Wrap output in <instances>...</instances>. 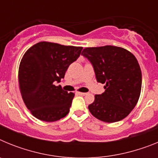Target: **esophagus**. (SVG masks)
Listing matches in <instances>:
<instances>
[{"label":"esophagus","mask_w":158,"mask_h":158,"mask_svg":"<svg viewBox=\"0 0 158 158\" xmlns=\"http://www.w3.org/2000/svg\"><path fill=\"white\" fill-rule=\"evenodd\" d=\"M77 93L79 95H81V96H86V95H87V93Z\"/></svg>","instance_id":"esophagus-1"}]
</instances>
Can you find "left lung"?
<instances>
[{
  "label": "left lung",
  "mask_w": 158,
  "mask_h": 158,
  "mask_svg": "<svg viewBox=\"0 0 158 158\" xmlns=\"http://www.w3.org/2000/svg\"><path fill=\"white\" fill-rule=\"evenodd\" d=\"M94 69L97 82L105 92L95 96L89 105L92 115L106 123L126 118L138 103L142 88V72L136 58L121 47H87L81 53Z\"/></svg>",
  "instance_id": "8db88e82"
}]
</instances>
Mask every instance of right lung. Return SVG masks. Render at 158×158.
<instances>
[{
    "instance_id": "add662e5",
    "label": "right lung",
    "mask_w": 158,
    "mask_h": 158,
    "mask_svg": "<svg viewBox=\"0 0 158 158\" xmlns=\"http://www.w3.org/2000/svg\"><path fill=\"white\" fill-rule=\"evenodd\" d=\"M82 49L40 42L24 54L19 68V89L25 105L38 119L54 122L69 113L74 93L55 85Z\"/></svg>"
}]
</instances>
